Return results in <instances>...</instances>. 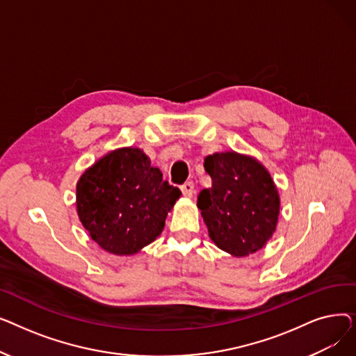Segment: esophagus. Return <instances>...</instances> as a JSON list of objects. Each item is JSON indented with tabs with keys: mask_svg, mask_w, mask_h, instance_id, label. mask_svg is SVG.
Returning a JSON list of instances; mask_svg holds the SVG:
<instances>
[{
	"mask_svg": "<svg viewBox=\"0 0 356 356\" xmlns=\"http://www.w3.org/2000/svg\"><path fill=\"white\" fill-rule=\"evenodd\" d=\"M181 192L186 197H191L195 192V186H193V181H186L181 184Z\"/></svg>",
	"mask_w": 356,
	"mask_h": 356,
	"instance_id": "34e87169",
	"label": "esophagus"
}]
</instances>
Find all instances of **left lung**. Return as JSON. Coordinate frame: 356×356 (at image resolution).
<instances>
[{
    "instance_id": "8db88e82",
    "label": "left lung",
    "mask_w": 356,
    "mask_h": 356,
    "mask_svg": "<svg viewBox=\"0 0 356 356\" xmlns=\"http://www.w3.org/2000/svg\"><path fill=\"white\" fill-rule=\"evenodd\" d=\"M212 186L197 197V208L215 244L235 257L266 245L277 227L280 197L266 168L238 153L204 159Z\"/></svg>"
}]
</instances>
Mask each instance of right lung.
I'll use <instances>...</instances> for the list:
<instances>
[{
	"instance_id": "1",
	"label": "right lung",
	"mask_w": 356,
	"mask_h": 356,
	"mask_svg": "<svg viewBox=\"0 0 356 356\" xmlns=\"http://www.w3.org/2000/svg\"><path fill=\"white\" fill-rule=\"evenodd\" d=\"M181 192L138 148L115 149L78 181V215L90 238L115 255L138 252L161 234Z\"/></svg>"
}]
</instances>
